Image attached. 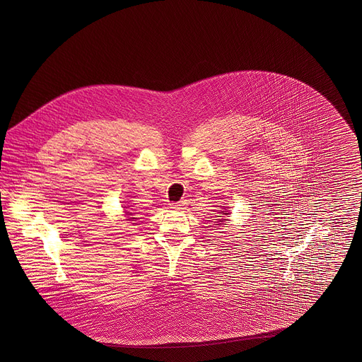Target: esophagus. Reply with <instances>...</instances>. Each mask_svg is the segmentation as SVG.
Segmentation results:
<instances>
[{
    "label": "esophagus",
    "instance_id": "obj_1",
    "mask_svg": "<svg viewBox=\"0 0 362 362\" xmlns=\"http://www.w3.org/2000/svg\"><path fill=\"white\" fill-rule=\"evenodd\" d=\"M173 209H176V210H183V209H186L187 206V202L186 201H179V202H175L171 205Z\"/></svg>",
    "mask_w": 362,
    "mask_h": 362
}]
</instances>
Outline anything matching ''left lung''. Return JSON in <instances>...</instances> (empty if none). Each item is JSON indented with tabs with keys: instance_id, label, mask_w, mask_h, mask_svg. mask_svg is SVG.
Masks as SVG:
<instances>
[{
	"instance_id": "8db88e82",
	"label": "left lung",
	"mask_w": 362,
	"mask_h": 362,
	"mask_svg": "<svg viewBox=\"0 0 362 362\" xmlns=\"http://www.w3.org/2000/svg\"><path fill=\"white\" fill-rule=\"evenodd\" d=\"M223 214H225V216H226V213H224V211H223ZM218 217H221V218H223V220H220V221H221V223H224V217H223V216H218Z\"/></svg>"
}]
</instances>
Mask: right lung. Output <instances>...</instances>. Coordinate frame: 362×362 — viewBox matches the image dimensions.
<instances>
[{
    "label": "right lung",
    "mask_w": 362,
    "mask_h": 362,
    "mask_svg": "<svg viewBox=\"0 0 362 362\" xmlns=\"http://www.w3.org/2000/svg\"><path fill=\"white\" fill-rule=\"evenodd\" d=\"M129 214H132V213H129ZM132 220H136V217H132Z\"/></svg>",
    "instance_id": "right-lung-1"
}]
</instances>
